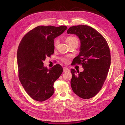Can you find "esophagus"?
<instances>
[{"label": "esophagus", "instance_id": "esophagus-1", "mask_svg": "<svg viewBox=\"0 0 125 125\" xmlns=\"http://www.w3.org/2000/svg\"><path fill=\"white\" fill-rule=\"evenodd\" d=\"M63 71L64 72H68V71H69V69L66 67H63Z\"/></svg>", "mask_w": 125, "mask_h": 125}]
</instances>
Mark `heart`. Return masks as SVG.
Masks as SVG:
<instances>
[{
	"label": "heart",
	"mask_w": 125,
	"mask_h": 125,
	"mask_svg": "<svg viewBox=\"0 0 125 125\" xmlns=\"http://www.w3.org/2000/svg\"><path fill=\"white\" fill-rule=\"evenodd\" d=\"M65 41H66V42L67 43V44L68 45L71 44V43H73L74 42H77V43H78V41L76 37L73 36H69L66 37V39H65ZM59 43V41L57 39H56L54 41V45L55 48H56L57 47V46L58 45ZM61 60L62 61V62H64V63H67L68 62V59L67 58L65 57H63Z\"/></svg>",
	"instance_id": "1"
}]
</instances>
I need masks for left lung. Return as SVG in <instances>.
I'll list each match as a JSON object with an SVG mask.
<instances>
[{"instance_id":"8db88e82","label":"left lung","mask_w":125,"mask_h":125,"mask_svg":"<svg viewBox=\"0 0 125 125\" xmlns=\"http://www.w3.org/2000/svg\"><path fill=\"white\" fill-rule=\"evenodd\" d=\"M67 32L80 39V54L73 62L82 64L84 69L77 73L71 69V88L76 95L88 99L99 92L106 78L111 62L109 46L99 32L87 25L72 26Z\"/></svg>"}]
</instances>
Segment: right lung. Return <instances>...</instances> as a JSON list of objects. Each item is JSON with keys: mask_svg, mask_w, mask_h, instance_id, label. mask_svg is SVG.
I'll return each instance as SVG.
<instances>
[{"mask_svg": "<svg viewBox=\"0 0 125 125\" xmlns=\"http://www.w3.org/2000/svg\"><path fill=\"white\" fill-rule=\"evenodd\" d=\"M67 29L66 26H39L26 34L17 51L18 76L29 96L42 102L54 94V83L62 74L63 68L56 64L50 69L43 61L54 54V40Z\"/></svg>", "mask_w": 125, "mask_h": 125, "instance_id": "right-lung-1", "label": "right lung"}]
</instances>
